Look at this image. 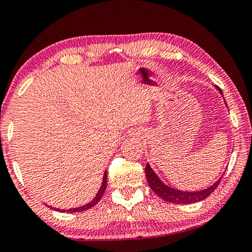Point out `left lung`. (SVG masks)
Wrapping results in <instances>:
<instances>
[{"instance_id": "8db88e82", "label": "left lung", "mask_w": 252, "mask_h": 252, "mask_svg": "<svg viewBox=\"0 0 252 252\" xmlns=\"http://www.w3.org/2000/svg\"><path fill=\"white\" fill-rule=\"evenodd\" d=\"M216 89L219 91V93L223 96V93L219 87H216ZM224 100V97H223ZM225 103V101H224ZM227 104V103H225ZM228 107V106H227ZM145 176H146V180H148L150 189H151L154 192L157 194L158 196H160L161 199L165 200L167 202H173V203H195L199 201H202L205 200L207 196H209L211 194L214 192L216 187L219 186L220 181H221L222 177L220 178L219 180H216L212 186L207 187L205 189L201 190H194V192H189V190H180L177 189H172V187L168 186V185L164 184L163 181L160 180L156 172L152 170L150 164H146L145 167Z\"/></svg>"}]
</instances>
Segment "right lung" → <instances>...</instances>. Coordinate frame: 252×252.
<instances>
[{
	"mask_svg": "<svg viewBox=\"0 0 252 252\" xmlns=\"http://www.w3.org/2000/svg\"><path fill=\"white\" fill-rule=\"evenodd\" d=\"M106 187H107V171H104L103 173V179H102V184H101V187L100 189L97 190L96 195H95V197L93 200H92L91 202L86 203V205L81 206V207H76V208H69V209H58V208H53V207H50V208L52 209H56L57 212H62V213H76V212H84V211H87V209L92 208V207L96 205V203L100 201L101 197H102L104 190H106Z\"/></svg>",
	"mask_w": 252,
	"mask_h": 252,
	"instance_id": "1",
	"label": "right lung"
}]
</instances>
